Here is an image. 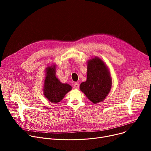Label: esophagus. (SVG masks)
<instances>
[{
  "label": "esophagus",
  "mask_w": 151,
  "mask_h": 151,
  "mask_svg": "<svg viewBox=\"0 0 151 151\" xmlns=\"http://www.w3.org/2000/svg\"><path fill=\"white\" fill-rule=\"evenodd\" d=\"M73 88L75 89H79V88H80V84H79L78 83H75L74 84H73Z\"/></svg>",
  "instance_id": "34e87169"
}]
</instances>
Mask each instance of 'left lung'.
I'll return each mask as SVG.
<instances>
[{
	"label": "left lung",
	"instance_id": "1",
	"mask_svg": "<svg viewBox=\"0 0 151 151\" xmlns=\"http://www.w3.org/2000/svg\"><path fill=\"white\" fill-rule=\"evenodd\" d=\"M80 89L93 104L102 101L111 88V79L106 65L96 58L88 63L87 80L80 84Z\"/></svg>",
	"mask_w": 151,
	"mask_h": 151
}]
</instances>
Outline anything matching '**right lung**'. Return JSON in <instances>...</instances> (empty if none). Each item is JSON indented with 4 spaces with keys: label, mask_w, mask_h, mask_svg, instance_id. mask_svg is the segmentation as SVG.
Instances as JSON below:
<instances>
[{
    "label": "right lung",
    "mask_w": 151,
    "mask_h": 151,
    "mask_svg": "<svg viewBox=\"0 0 151 151\" xmlns=\"http://www.w3.org/2000/svg\"><path fill=\"white\" fill-rule=\"evenodd\" d=\"M55 65L46 68L44 95L51 102L58 103L71 89V87L69 84H62L55 77Z\"/></svg>",
    "instance_id": "right-lung-1"
}]
</instances>
